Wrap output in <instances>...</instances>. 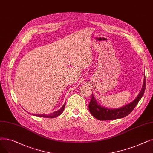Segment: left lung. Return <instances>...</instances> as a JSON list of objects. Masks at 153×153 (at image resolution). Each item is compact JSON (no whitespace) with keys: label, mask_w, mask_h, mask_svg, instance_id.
Wrapping results in <instances>:
<instances>
[{"label":"left lung","mask_w":153,"mask_h":153,"mask_svg":"<svg viewBox=\"0 0 153 153\" xmlns=\"http://www.w3.org/2000/svg\"><path fill=\"white\" fill-rule=\"evenodd\" d=\"M146 89V77H144V82L143 84V88L139 92L138 96L134 100L126 105L123 107L111 109L104 107V106L99 104L96 101V98L92 94V98L89 102V109L91 114L97 119L98 120L104 121V120H112V119H120L126 117L129 114L133 111L139 101L144 95V93Z\"/></svg>","instance_id":"obj_1"}]
</instances>
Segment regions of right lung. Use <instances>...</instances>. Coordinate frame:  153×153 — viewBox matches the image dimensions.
Wrapping results in <instances>:
<instances>
[{"label":"right lung","instance_id":"1","mask_svg":"<svg viewBox=\"0 0 153 153\" xmlns=\"http://www.w3.org/2000/svg\"><path fill=\"white\" fill-rule=\"evenodd\" d=\"M65 103L64 104V105L62 106V107L60 108V109H59L57 111H55L54 112H52V114L46 115V114H32V115L34 116H39V117H48V118H54L57 116H60L62 112L64 110L65 108Z\"/></svg>","mask_w":153,"mask_h":153}]
</instances>
